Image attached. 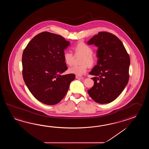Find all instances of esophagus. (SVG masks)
Segmentation results:
<instances>
[{
    "mask_svg": "<svg viewBox=\"0 0 149 149\" xmlns=\"http://www.w3.org/2000/svg\"><path fill=\"white\" fill-rule=\"evenodd\" d=\"M76 79H83V77L82 76H76Z\"/></svg>",
    "mask_w": 149,
    "mask_h": 149,
    "instance_id": "34e87169",
    "label": "esophagus"
}]
</instances>
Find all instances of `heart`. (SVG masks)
Returning <instances> with one entry per match:
<instances>
[{
	"mask_svg": "<svg viewBox=\"0 0 149 149\" xmlns=\"http://www.w3.org/2000/svg\"><path fill=\"white\" fill-rule=\"evenodd\" d=\"M73 49L76 55H82L80 60V64H81L71 67L69 69L68 72L77 76H82L86 72L88 67H94L96 63V59L92 54L93 49L91 46L83 42L78 43L73 47ZM63 57L65 63L69 65L72 64L74 57L71 52H65Z\"/></svg>",
	"mask_w": 149,
	"mask_h": 149,
	"instance_id": "obj_1",
	"label": "heart"
}]
</instances>
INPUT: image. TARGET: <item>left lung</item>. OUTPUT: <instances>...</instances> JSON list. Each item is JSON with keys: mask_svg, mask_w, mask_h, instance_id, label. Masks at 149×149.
Instances as JSON below:
<instances>
[{"mask_svg": "<svg viewBox=\"0 0 149 149\" xmlns=\"http://www.w3.org/2000/svg\"><path fill=\"white\" fill-rule=\"evenodd\" d=\"M87 44L98 47V60L89 74L95 76L93 87L88 93L100 104L110 103L117 98L129 80L130 58L123 42L112 33L100 32Z\"/></svg>", "mask_w": 149, "mask_h": 149, "instance_id": "obj_1", "label": "left lung"}]
</instances>
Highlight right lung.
<instances>
[{
  "label": "right lung",
  "mask_w": 149,
  "mask_h": 149,
  "mask_svg": "<svg viewBox=\"0 0 149 149\" xmlns=\"http://www.w3.org/2000/svg\"><path fill=\"white\" fill-rule=\"evenodd\" d=\"M70 42L60 35L42 32L27 45L22 58L23 78L30 92L47 105L58 103L66 95L74 74L61 75L68 69L64 51Z\"/></svg>",
  "instance_id": "add662e5"
}]
</instances>
